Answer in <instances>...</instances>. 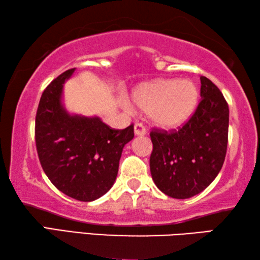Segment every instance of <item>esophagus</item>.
<instances>
[{"label": "esophagus", "instance_id": "obj_1", "mask_svg": "<svg viewBox=\"0 0 260 260\" xmlns=\"http://www.w3.org/2000/svg\"><path fill=\"white\" fill-rule=\"evenodd\" d=\"M134 133L138 136L146 135V133H147L146 127L143 126V124H141V122H136V124L134 125Z\"/></svg>", "mask_w": 260, "mask_h": 260}]
</instances>
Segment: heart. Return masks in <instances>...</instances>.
I'll list each match as a JSON object with an SVG mask.
<instances>
[{
  "mask_svg": "<svg viewBox=\"0 0 260 260\" xmlns=\"http://www.w3.org/2000/svg\"><path fill=\"white\" fill-rule=\"evenodd\" d=\"M135 104L149 112L161 128H178L190 119L199 103V88L191 80L161 79L140 86L134 91ZM126 108H129L126 104Z\"/></svg>",
  "mask_w": 260,
  "mask_h": 260,
  "instance_id": "heart-1",
  "label": "heart"
}]
</instances>
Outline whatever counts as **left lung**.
I'll list each match as a JSON object with an SVG mask.
<instances>
[{
  "label": "left lung",
  "mask_w": 260,
  "mask_h": 260,
  "mask_svg": "<svg viewBox=\"0 0 260 260\" xmlns=\"http://www.w3.org/2000/svg\"><path fill=\"white\" fill-rule=\"evenodd\" d=\"M201 102L186 124L150 132V172L160 191L184 200L203 191L225 161L230 110L219 88L201 77Z\"/></svg>",
  "instance_id": "1"
}]
</instances>
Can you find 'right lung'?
<instances>
[{"mask_svg":"<svg viewBox=\"0 0 260 260\" xmlns=\"http://www.w3.org/2000/svg\"><path fill=\"white\" fill-rule=\"evenodd\" d=\"M73 72L61 73L43 90L35 117V143L51 183L74 200L91 202L113 186L122 149L134 138V126L114 129L99 117L69 114L61 91Z\"/></svg>","mask_w":260,"mask_h":260,"instance_id":"right-lung-1","label":"right lung"}]
</instances>
